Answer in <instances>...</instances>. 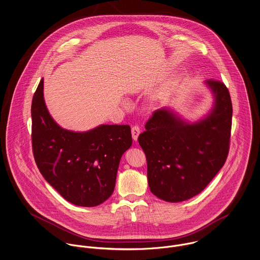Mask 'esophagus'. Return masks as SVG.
I'll return each instance as SVG.
<instances>
[{"instance_id":"obj_1","label":"esophagus","mask_w":260,"mask_h":260,"mask_svg":"<svg viewBox=\"0 0 260 260\" xmlns=\"http://www.w3.org/2000/svg\"><path fill=\"white\" fill-rule=\"evenodd\" d=\"M140 133H141V128H140L139 125H134V126L132 127V136H133L134 141H138L139 136H140Z\"/></svg>"}]
</instances>
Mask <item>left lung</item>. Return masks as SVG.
Segmentation results:
<instances>
[{"instance_id":"1","label":"left lung","mask_w":260,"mask_h":260,"mask_svg":"<svg viewBox=\"0 0 260 260\" xmlns=\"http://www.w3.org/2000/svg\"><path fill=\"white\" fill-rule=\"evenodd\" d=\"M214 104L194 122L170 108L153 112L139 137L147 162L150 191L169 202L189 200L202 192L223 167L231 140L232 105L225 85L207 80Z\"/></svg>"}]
</instances>
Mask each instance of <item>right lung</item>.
<instances>
[{"mask_svg": "<svg viewBox=\"0 0 260 260\" xmlns=\"http://www.w3.org/2000/svg\"><path fill=\"white\" fill-rule=\"evenodd\" d=\"M44 79L31 102V144L38 169L69 202L96 206L114 192L121 155L133 144L127 124L78 133L60 127L44 100Z\"/></svg>", "mask_w": 260, "mask_h": 260, "instance_id": "right-lung-1", "label": "right lung"}]
</instances>
